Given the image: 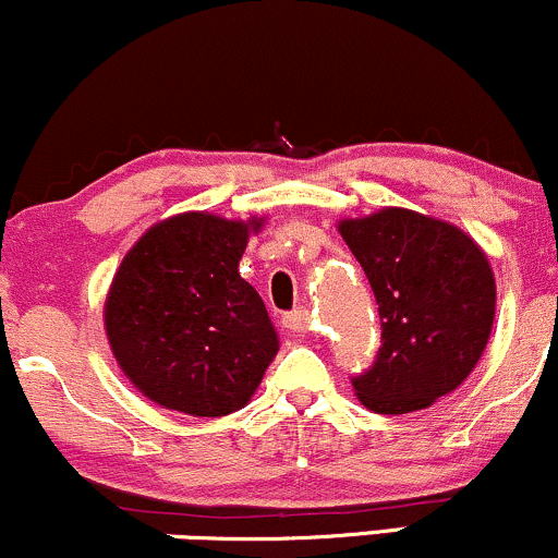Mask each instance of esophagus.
<instances>
[{
	"mask_svg": "<svg viewBox=\"0 0 558 558\" xmlns=\"http://www.w3.org/2000/svg\"><path fill=\"white\" fill-rule=\"evenodd\" d=\"M284 324H287V329L305 333L307 329H311V311H307V307H303V305L294 307L292 313H287V316H284Z\"/></svg>",
	"mask_w": 558,
	"mask_h": 558,
	"instance_id": "obj_1",
	"label": "esophagus"
}]
</instances>
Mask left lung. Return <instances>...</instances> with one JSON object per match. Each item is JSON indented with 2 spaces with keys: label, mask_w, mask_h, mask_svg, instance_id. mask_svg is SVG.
Returning a JSON list of instances; mask_svg holds the SVG:
<instances>
[{
  "label": "left lung",
  "mask_w": 558,
  "mask_h": 558,
  "mask_svg": "<svg viewBox=\"0 0 558 558\" xmlns=\"http://www.w3.org/2000/svg\"><path fill=\"white\" fill-rule=\"evenodd\" d=\"M381 316V350L352 376L378 415L425 410L460 386L486 350L496 281L486 253L454 225L410 208H381L339 225Z\"/></svg>",
  "instance_id": "obj_1"
}]
</instances>
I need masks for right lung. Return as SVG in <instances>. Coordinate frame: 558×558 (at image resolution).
Segmentation results:
<instances>
[{
	"mask_svg": "<svg viewBox=\"0 0 558 558\" xmlns=\"http://www.w3.org/2000/svg\"><path fill=\"white\" fill-rule=\"evenodd\" d=\"M264 219L190 211L154 225L111 279L104 326L124 376L167 410L245 408L279 350L260 294L238 266Z\"/></svg>",
	"mask_w": 558,
	"mask_h": 558,
	"instance_id": "right-lung-1",
	"label": "right lung"
}]
</instances>
